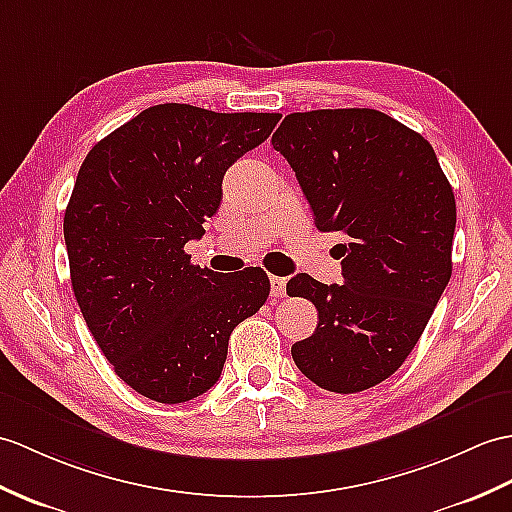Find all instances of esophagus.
I'll list each match as a JSON object with an SVG mask.
<instances>
[{
	"label": "esophagus",
	"mask_w": 512,
	"mask_h": 512,
	"mask_svg": "<svg viewBox=\"0 0 512 512\" xmlns=\"http://www.w3.org/2000/svg\"><path fill=\"white\" fill-rule=\"evenodd\" d=\"M285 281L283 277H270V296H275V299H279V296H285Z\"/></svg>",
	"instance_id": "34e87169"
}]
</instances>
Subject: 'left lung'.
I'll list each match as a JSON object with an SVG mask.
<instances>
[{
  "mask_svg": "<svg viewBox=\"0 0 512 512\" xmlns=\"http://www.w3.org/2000/svg\"><path fill=\"white\" fill-rule=\"evenodd\" d=\"M272 146L288 159L320 231L347 237L342 285L296 275L318 310L292 344L299 371L351 395L384 382L419 342L451 277L456 200L430 141L375 109L290 113Z\"/></svg>",
  "mask_w": 512,
  "mask_h": 512,
  "instance_id": "8db88e82",
  "label": "left lung"
}]
</instances>
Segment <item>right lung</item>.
<instances>
[{
	"label": "right lung",
	"instance_id": "obj_1",
	"mask_svg": "<svg viewBox=\"0 0 512 512\" xmlns=\"http://www.w3.org/2000/svg\"><path fill=\"white\" fill-rule=\"evenodd\" d=\"M279 113L157 104L95 144L65 209L71 288L120 379L183 403L220 379L231 331L266 303L268 275L194 266L185 244L218 211L222 178Z\"/></svg>",
	"mask_w": 512,
	"mask_h": 512
}]
</instances>
